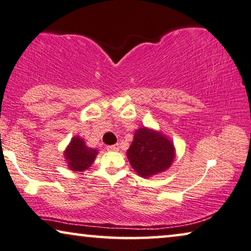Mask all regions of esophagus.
Here are the masks:
<instances>
[{"label":"esophagus","instance_id":"obj_1","mask_svg":"<svg viewBox=\"0 0 251 251\" xmlns=\"http://www.w3.org/2000/svg\"><path fill=\"white\" fill-rule=\"evenodd\" d=\"M106 150L110 151H118L119 146H118V145H112V146H107Z\"/></svg>","mask_w":251,"mask_h":251}]
</instances>
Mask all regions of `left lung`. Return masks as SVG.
Wrapping results in <instances>:
<instances>
[{"instance_id":"left-lung-1","label":"left lung","mask_w":251,"mask_h":251,"mask_svg":"<svg viewBox=\"0 0 251 251\" xmlns=\"http://www.w3.org/2000/svg\"><path fill=\"white\" fill-rule=\"evenodd\" d=\"M126 156L138 176L150 177L168 170L176 158V148L161 131L143 126L134 131Z\"/></svg>"}]
</instances>
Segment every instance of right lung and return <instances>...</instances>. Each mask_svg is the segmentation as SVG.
Listing matches in <instances>:
<instances>
[{"label":"right lung","instance_id":"obj_1","mask_svg":"<svg viewBox=\"0 0 251 251\" xmlns=\"http://www.w3.org/2000/svg\"><path fill=\"white\" fill-rule=\"evenodd\" d=\"M99 151L90 148L81 137L75 136L71 138L70 144L64 151V158L68 168L74 172H82L88 170L95 161Z\"/></svg>","mask_w":251,"mask_h":251}]
</instances>
